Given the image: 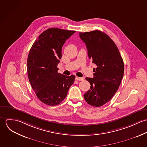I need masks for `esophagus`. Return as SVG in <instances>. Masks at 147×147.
Instances as JSON below:
<instances>
[{
  "label": "esophagus",
  "instance_id": "obj_1",
  "mask_svg": "<svg viewBox=\"0 0 147 147\" xmlns=\"http://www.w3.org/2000/svg\"><path fill=\"white\" fill-rule=\"evenodd\" d=\"M76 80L78 81H83L84 80V78H79V77H76Z\"/></svg>",
  "mask_w": 147,
  "mask_h": 147
}]
</instances>
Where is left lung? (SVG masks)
I'll list each match as a JSON object with an SVG mask.
<instances>
[{"mask_svg":"<svg viewBox=\"0 0 147 147\" xmlns=\"http://www.w3.org/2000/svg\"><path fill=\"white\" fill-rule=\"evenodd\" d=\"M85 43L89 58L97 65L93 78H86L89 90L84 94L86 102L93 106L105 105L114 96L121 83L124 63L114 41L100 30L79 33Z\"/></svg>","mask_w":147,"mask_h":147,"instance_id":"obj_1","label":"left lung"}]
</instances>
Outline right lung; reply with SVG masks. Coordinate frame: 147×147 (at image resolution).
<instances>
[{"instance_id":"1","label":"right lung","mask_w":147,"mask_h":147,"mask_svg":"<svg viewBox=\"0 0 147 147\" xmlns=\"http://www.w3.org/2000/svg\"><path fill=\"white\" fill-rule=\"evenodd\" d=\"M75 31L53 28L38 36L28 57V76L38 99L46 105H59L66 97L75 76L58 72L62 48Z\"/></svg>"}]
</instances>
